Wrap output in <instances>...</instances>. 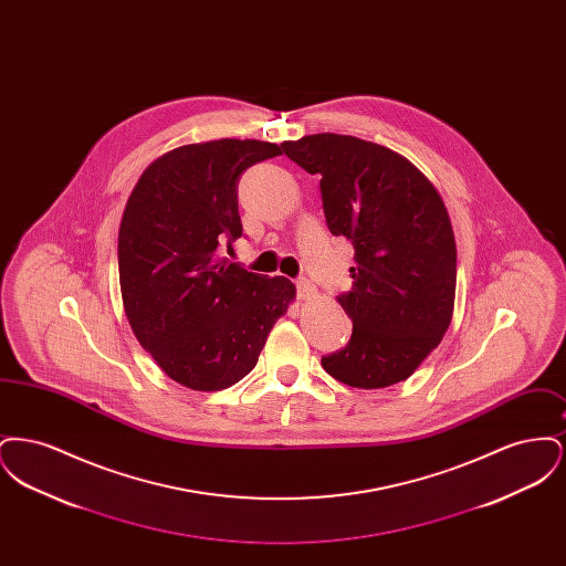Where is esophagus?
<instances>
[{
    "instance_id": "34e87169",
    "label": "esophagus",
    "mask_w": 566,
    "mask_h": 566,
    "mask_svg": "<svg viewBox=\"0 0 566 566\" xmlns=\"http://www.w3.org/2000/svg\"><path fill=\"white\" fill-rule=\"evenodd\" d=\"M296 295H298V298L307 301V298H312V296L316 295V286H314L310 280L298 277V280H296Z\"/></svg>"
}]
</instances>
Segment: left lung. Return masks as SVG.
I'll return each instance as SVG.
<instances>
[{"label":"left lung","instance_id":"obj_1","mask_svg":"<svg viewBox=\"0 0 566 566\" xmlns=\"http://www.w3.org/2000/svg\"><path fill=\"white\" fill-rule=\"evenodd\" d=\"M282 150L321 176L328 231L354 245L352 291L337 296L352 337L323 356L324 371L365 390L403 381L454 312L457 242L439 192L399 153L352 135H305Z\"/></svg>","mask_w":566,"mask_h":566}]
</instances>
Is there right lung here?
I'll list each match as a JSON object with an SVG mask.
<instances>
[{
    "label": "right lung",
    "instance_id": "add662e5",
    "mask_svg": "<svg viewBox=\"0 0 566 566\" xmlns=\"http://www.w3.org/2000/svg\"><path fill=\"white\" fill-rule=\"evenodd\" d=\"M282 155L259 139H214L165 153L139 176L118 231L127 321L167 377L222 390L248 376L295 298L289 277H268L218 256L242 238L238 182Z\"/></svg>",
    "mask_w": 566,
    "mask_h": 566
}]
</instances>
